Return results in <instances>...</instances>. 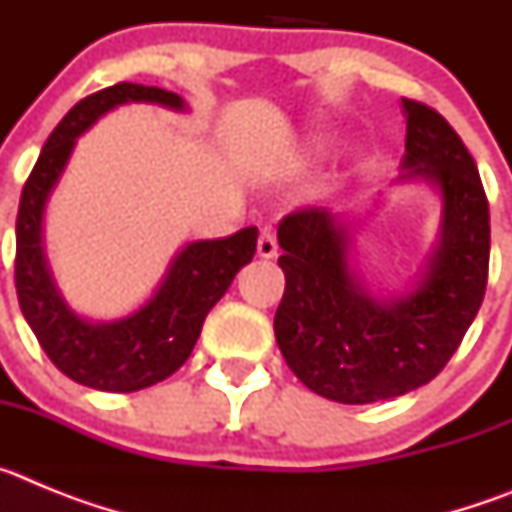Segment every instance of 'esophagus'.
Segmentation results:
<instances>
[{
  "instance_id": "34e87169",
  "label": "esophagus",
  "mask_w": 512,
  "mask_h": 512,
  "mask_svg": "<svg viewBox=\"0 0 512 512\" xmlns=\"http://www.w3.org/2000/svg\"><path fill=\"white\" fill-rule=\"evenodd\" d=\"M256 251H259L261 259H274V256H277V251H279V246H277V235L271 233L269 228L261 230L259 243H256Z\"/></svg>"
}]
</instances>
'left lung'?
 <instances>
[{
	"label": "left lung",
	"instance_id": "left-lung-1",
	"mask_svg": "<svg viewBox=\"0 0 512 512\" xmlns=\"http://www.w3.org/2000/svg\"><path fill=\"white\" fill-rule=\"evenodd\" d=\"M408 112L405 166L443 192V235L428 277L382 305L348 274L346 230L325 207H297L279 223L284 295L274 333L307 390L343 405L390 400L449 364L485 300L490 205L472 153L446 117L418 99Z\"/></svg>",
	"mask_w": 512,
	"mask_h": 512
}]
</instances>
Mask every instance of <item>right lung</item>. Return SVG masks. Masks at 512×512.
<instances>
[{"label": "right lung", "mask_w": 512, "mask_h": 512, "mask_svg": "<svg viewBox=\"0 0 512 512\" xmlns=\"http://www.w3.org/2000/svg\"><path fill=\"white\" fill-rule=\"evenodd\" d=\"M182 107V97L158 87L120 81L76 102L45 140L27 176L17 212L15 287L20 310L48 359L74 382L102 392H135L164 382L192 354L202 323L233 277L256 253L259 230L243 228L228 238L189 243L171 264L156 295L130 318L92 325L63 305L45 269L40 223L43 207L76 138L122 102Z\"/></svg>", "instance_id": "obj_1"}]
</instances>
